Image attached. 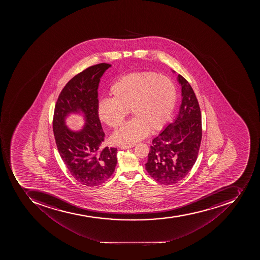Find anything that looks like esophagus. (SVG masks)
<instances>
[{"mask_svg": "<svg viewBox=\"0 0 260 260\" xmlns=\"http://www.w3.org/2000/svg\"><path fill=\"white\" fill-rule=\"evenodd\" d=\"M134 145H135L134 144H133V145H120L119 148H120L121 149H130V148H133Z\"/></svg>", "mask_w": 260, "mask_h": 260, "instance_id": "1", "label": "esophagus"}]
</instances>
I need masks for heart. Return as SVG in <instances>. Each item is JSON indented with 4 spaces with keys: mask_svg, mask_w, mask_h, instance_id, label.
Here are the masks:
<instances>
[{
    "mask_svg": "<svg viewBox=\"0 0 260 260\" xmlns=\"http://www.w3.org/2000/svg\"><path fill=\"white\" fill-rule=\"evenodd\" d=\"M111 99L101 101L96 112L102 123L113 129L122 125L131 110L133 118L113 135L115 144L126 145L142 139L148 131L164 128L176 106L174 83L155 72H135L119 78L110 88Z\"/></svg>",
    "mask_w": 260,
    "mask_h": 260,
    "instance_id": "heart-1",
    "label": "heart"
}]
</instances>
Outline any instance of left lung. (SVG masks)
Returning <instances> with one entry per match:
<instances>
[{
	"instance_id": "obj_1",
	"label": "left lung",
	"mask_w": 260,
	"mask_h": 260,
	"mask_svg": "<svg viewBox=\"0 0 260 260\" xmlns=\"http://www.w3.org/2000/svg\"><path fill=\"white\" fill-rule=\"evenodd\" d=\"M181 105L172 123L153 138L145 169L153 180L173 184L187 176L194 165L202 141V115L190 84L178 75Z\"/></svg>"
}]
</instances>
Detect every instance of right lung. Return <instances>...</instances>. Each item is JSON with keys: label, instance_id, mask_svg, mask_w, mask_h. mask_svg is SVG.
I'll use <instances>...</instances> for the list:
<instances>
[{"label": "right lung", "instance_id": "1", "mask_svg": "<svg viewBox=\"0 0 260 260\" xmlns=\"http://www.w3.org/2000/svg\"><path fill=\"white\" fill-rule=\"evenodd\" d=\"M111 64L92 66L74 76L60 92L53 113V130L57 150L70 173L80 184L98 186L114 173L116 148L102 149L105 133L98 116L100 79ZM83 112L86 123L80 132L65 125L70 113Z\"/></svg>", "mask_w": 260, "mask_h": 260}]
</instances>
